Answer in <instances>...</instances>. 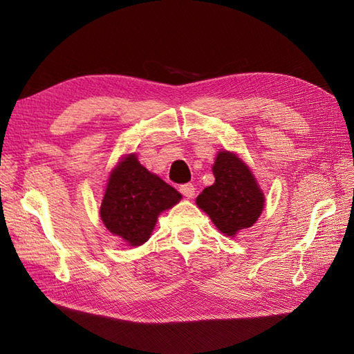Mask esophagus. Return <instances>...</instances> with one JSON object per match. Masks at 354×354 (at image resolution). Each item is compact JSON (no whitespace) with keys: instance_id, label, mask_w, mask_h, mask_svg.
Listing matches in <instances>:
<instances>
[{"instance_id":"34e87169","label":"esophagus","mask_w":354,"mask_h":354,"mask_svg":"<svg viewBox=\"0 0 354 354\" xmlns=\"http://www.w3.org/2000/svg\"><path fill=\"white\" fill-rule=\"evenodd\" d=\"M180 192L183 194L186 198H194L195 196V186L192 183H186V185H181L180 186Z\"/></svg>"}]
</instances>
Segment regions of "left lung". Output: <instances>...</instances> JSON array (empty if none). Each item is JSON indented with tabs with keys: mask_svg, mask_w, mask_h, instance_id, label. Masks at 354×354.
Segmentation results:
<instances>
[{
	"mask_svg": "<svg viewBox=\"0 0 354 354\" xmlns=\"http://www.w3.org/2000/svg\"><path fill=\"white\" fill-rule=\"evenodd\" d=\"M212 174L216 181L202 190L196 205L208 214L221 233L233 238L259 220L264 208V194L250 167L232 152L217 153Z\"/></svg>",
	"mask_w": 354,
	"mask_h": 354,
	"instance_id": "1",
	"label": "left lung"
}]
</instances>
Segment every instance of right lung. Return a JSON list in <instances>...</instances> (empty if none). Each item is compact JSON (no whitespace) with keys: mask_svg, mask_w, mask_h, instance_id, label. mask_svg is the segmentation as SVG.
Segmentation results:
<instances>
[{"mask_svg":"<svg viewBox=\"0 0 354 354\" xmlns=\"http://www.w3.org/2000/svg\"><path fill=\"white\" fill-rule=\"evenodd\" d=\"M180 199L174 187L147 171L136 153H130L112 169L100 217L112 234L130 246H138L151 238L159 214Z\"/></svg>","mask_w":354,"mask_h":354,"instance_id":"obj_1","label":"right lung"}]
</instances>
